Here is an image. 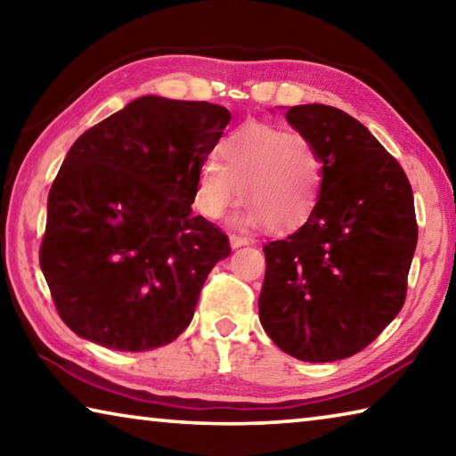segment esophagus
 I'll return each instance as SVG.
<instances>
[{
    "label": "esophagus",
    "instance_id": "esophagus-1",
    "mask_svg": "<svg viewBox=\"0 0 456 456\" xmlns=\"http://www.w3.org/2000/svg\"><path fill=\"white\" fill-rule=\"evenodd\" d=\"M229 243H231V247H233V249H237V247L249 245V239L243 237V235H235V233H231V235H229Z\"/></svg>",
    "mask_w": 456,
    "mask_h": 456
}]
</instances>
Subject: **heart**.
I'll return each mask as SVG.
<instances>
[{"label": "heart", "instance_id": "heart-1", "mask_svg": "<svg viewBox=\"0 0 456 456\" xmlns=\"http://www.w3.org/2000/svg\"><path fill=\"white\" fill-rule=\"evenodd\" d=\"M322 160L310 138L272 125H245L223 138L219 163L199 168L195 205L207 219H223L241 199L245 225L283 233L314 213L322 191Z\"/></svg>", "mask_w": 456, "mask_h": 456}]
</instances>
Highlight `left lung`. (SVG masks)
<instances>
[{
  "instance_id": "obj_1",
  "label": "left lung",
  "mask_w": 456,
  "mask_h": 456,
  "mask_svg": "<svg viewBox=\"0 0 456 456\" xmlns=\"http://www.w3.org/2000/svg\"><path fill=\"white\" fill-rule=\"evenodd\" d=\"M285 118L318 151L323 179L304 225L264 247L259 320L293 358H350L404 305L419 239L412 187L398 160L344 110L304 104Z\"/></svg>"
}]
</instances>
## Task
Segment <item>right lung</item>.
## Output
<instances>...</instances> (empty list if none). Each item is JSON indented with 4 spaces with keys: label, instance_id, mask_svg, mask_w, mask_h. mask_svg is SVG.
<instances>
[{
    "label": "right lung",
    "instance_id": "right-lung-1",
    "mask_svg": "<svg viewBox=\"0 0 456 456\" xmlns=\"http://www.w3.org/2000/svg\"><path fill=\"white\" fill-rule=\"evenodd\" d=\"M229 120L219 104L142 96L72 144L48 195L40 265L74 334L144 352L189 326L207 275L231 253L191 209Z\"/></svg>",
    "mask_w": 456,
    "mask_h": 456
}]
</instances>
